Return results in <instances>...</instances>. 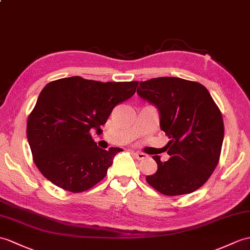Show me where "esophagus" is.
<instances>
[{"label":"esophagus","instance_id":"1","mask_svg":"<svg viewBox=\"0 0 250 250\" xmlns=\"http://www.w3.org/2000/svg\"><path fill=\"white\" fill-rule=\"evenodd\" d=\"M134 155H135V158H136L137 160H144V159L147 158V154H145V153H143V152H139V151L134 152Z\"/></svg>","mask_w":250,"mask_h":250}]
</instances>
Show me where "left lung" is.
<instances>
[{
    "instance_id": "left-lung-1",
    "label": "left lung",
    "mask_w": 250,
    "mask_h": 250,
    "mask_svg": "<svg viewBox=\"0 0 250 250\" xmlns=\"http://www.w3.org/2000/svg\"><path fill=\"white\" fill-rule=\"evenodd\" d=\"M137 95L158 108L160 126L169 142V160L152 158L158 170L147 182L160 193L177 196L204 185L217 166L224 141L222 113L204 85L164 77L139 82Z\"/></svg>"
}]
</instances>
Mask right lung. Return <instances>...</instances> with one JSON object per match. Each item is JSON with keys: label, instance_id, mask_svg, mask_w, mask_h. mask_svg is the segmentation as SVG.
I'll list each match as a JSON object with an SVG mask.
<instances>
[{"label": "right lung", "instance_id": "1", "mask_svg": "<svg viewBox=\"0 0 250 250\" xmlns=\"http://www.w3.org/2000/svg\"><path fill=\"white\" fill-rule=\"evenodd\" d=\"M138 82H97L81 77L44 86L28 116L26 135L35 164L56 187L81 193L105 177L123 149L99 148L100 131L113 108L135 94Z\"/></svg>", "mask_w": 250, "mask_h": 250}]
</instances>
